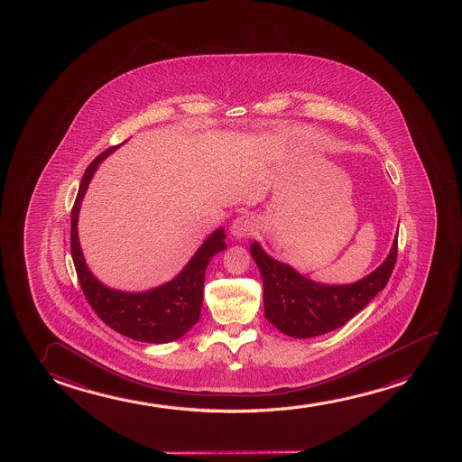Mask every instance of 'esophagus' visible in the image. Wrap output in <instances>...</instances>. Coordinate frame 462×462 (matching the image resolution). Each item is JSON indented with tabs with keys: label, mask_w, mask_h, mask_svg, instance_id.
Wrapping results in <instances>:
<instances>
[{
	"label": "esophagus",
	"mask_w": 462,
	"mask_h": 462,
	"mask_svg": "<svg viewBox=\"0 0 462 462\" xmlns=\"http://www.w3.org/2000/svg\"><path fill=\"white\" fill-rule=\"evenodd\" d=\"M256 227H258V221H256L254 215L242 214L233 221L229 231L236 239H247V237L254 235Z\"/></svg>",
	"instance_id": "obj_1"
}]
</instances>
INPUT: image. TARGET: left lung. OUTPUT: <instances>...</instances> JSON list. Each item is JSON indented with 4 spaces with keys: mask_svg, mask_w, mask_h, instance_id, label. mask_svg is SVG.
Here are the masks:
<instances>
[{
    "mask_svg": "<svg viewBox=\"0 0 462 462\" xmlns=\"http://www.w3.org/2000/svg\"><path fill=\"white\" fill-rule=\"evenodd\" d=\"M250 254L263 279L267 321L290 337H317L344 326L383 290L396 264L397 233L383 263L363 279L345 285L313 282L267 254L260 242L250 245Z\"/></svg>",
    "mask_w": 462,
    "mask_h": 462,
    "instance_id": "obj_1",
    "label": "left lung"
}]
</instances>
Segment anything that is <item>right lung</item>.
Wrapping results in <instances>:
<instances>
[{
    "label": "right lung",
    "instance_id": "obj_1",
    "mask_svg": "<svg viewBox=\"0 0 462 462\" xmlns=\"http://www.w3.org/2000/svg\"><path fill=\"white\" fill-rule=\"evenodd\" d=\"M124 145V143H122ZM117 147L97 155L85 171L71 212V254L79 283L97 317L125 337L145 344H168L182 337L201 315L204 277L215 254L226 250V235L217 227L174 279L145 291H122L105 285L87 266L79 241V212L97 166Z\"/></svg>",
    "mask_w": 462,
    "mask_h": 462
}]
</instances>
